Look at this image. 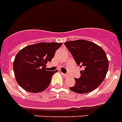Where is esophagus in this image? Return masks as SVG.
<instances>
[{"mask_svg":"<svg viewBox=\"0 0 122 122\" xmlns=\"http://www.w3.org/2000/svg\"><path fill=\"white\" fill-rule=\"evenodd\" d=\"M62 75H63V76H68V75L64 74V73H62Z\"/></svg>","mask_w":122,"mask_h":122,"instance_id":"34e87169","label":"esophagus"}]
</instances>
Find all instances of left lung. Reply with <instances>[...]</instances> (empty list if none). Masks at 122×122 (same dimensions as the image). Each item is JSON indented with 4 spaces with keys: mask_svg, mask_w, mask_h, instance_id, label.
<instances>
[{
    "mask_svg": "<svg viewBox=\"0 0 122 122\" xmlns=\"http://www.w3.org/2000/svg\"><path fill=\"white\" fill-rule=\"evenodd\" d=\"M77 64L84 70L80 79L70 89L77 93H90L103 81L108 70V60L103 49L94 42L78 39L64 43Z\"/></svg>",
    "mask_w": 122,
    "mask_h": 122,
    "instance_id": "left-lung-1",
    "label": "left lung"
}]
</instances>
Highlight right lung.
I'll use <instances>...</instances> for the list:
<instances>
[{
	"instance_id": "obj_1",
	"label": "right lung",
	"mask_w": 122,
	"mask_h": 122,
	"mask_svg": "<svg viewBox=\"0 0 122 122\" xmlns=\"http://www.w3.org/2000/svg\"><path fill=\"white\" fill-rule=\"evenodd\" d=\"M61 45V42H39L22 49L13 63L15 80L20 86L30 93H39L47 88L57 71H47L46 64L51 62Z\"/></svg>"
}]
</instances>
